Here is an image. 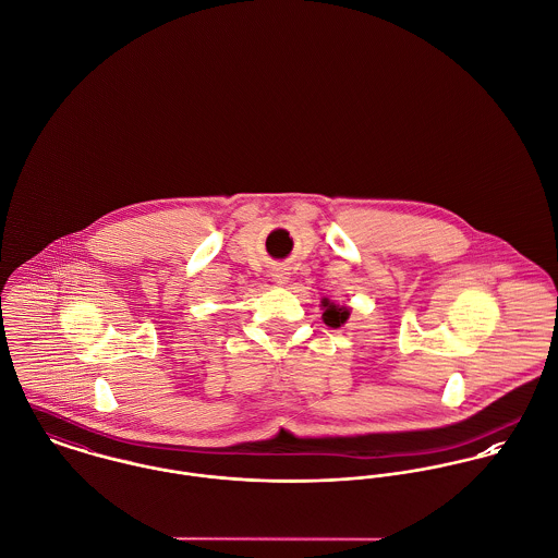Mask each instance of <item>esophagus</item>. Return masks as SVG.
I'll list each match as a JSON object with an SVG mask.
<instances>
[{
	"label": "esophagus",
	"instance_id": "34e87169",
	"mask_svg": "<svg viewBox=\"0 0 558 558\" xmlns=\"http://www.w3.org/2000/svg\"><path fill=\"white\" fill-rule=\"evenodd\" d=\"M275 279H277L279 283H286V281H288V272H286V268H277V270H275Z\"/></svg>",
	"mask_w": 558,
	"mask_h": 558
}]
</instances>
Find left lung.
<instances>
[{
  "mask_svg": "<svg viewBox=\"0 0 558 558\" xmlns=\"http://www.w3.org/2000/svg\"><path fill=\"white\" fill-rule=\"evenodd\" d=\"M322 305H324V322H326L328 326H332V328L341 326V324L348 319V316H350V312H348L345 307L332 305V303H328V301H322Z\"/></svg>",
  "mask_w": 558,
  "mask_h": 558,
  "instance_id": "obj_1",
  "label": "left lung"
}]
</instances>
